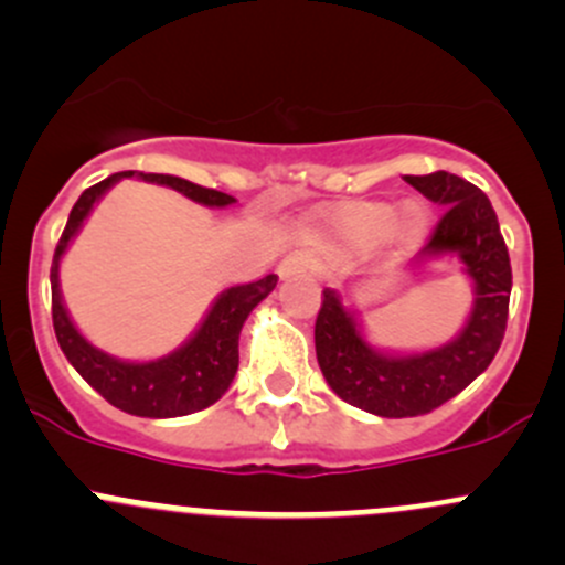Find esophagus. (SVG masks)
<instances>
[{
    "instance_id": "esophagus-1",
    "label": "esophagus",
    "mask_w": 565,
    "mask_h": 565,
    "mask_svg": "<svg viewBox=\"0 0 565 565\" xmlns=\"http://www.w3.org/2000/svg\"><path fill=\"white\" fill-rule=\"evenodd\" d=\"M319 270L315 254H309V250H292V254H287L281 259V265H278V276L281 278H295V276H315Z\"/></svg>"
}]
</instances>
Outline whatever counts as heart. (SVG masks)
<instances>
[{"mask_svg":"<svg viewBox=\"0 0 565 565\" xmlns=\"http://www.w3.org/2000/svg\"><path fill=\"white\" fill-rule=\"evenodd\" d=\"M339 221L350 235L366 237V241L385 235V232L396 241H415L426 232L429 213L418 202H407L398 210L388 202H355L341 210Z\"/></svg>","mask_w":565,"mask_h":565,"instance_id":"1","label":"heart"}]
</instances>
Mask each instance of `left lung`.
<instances>
[{
    "label": "left lung",
    "mask_w": 565,
    "mask_h": 565,
    "mask_svg": "<svg viewBox=\"0 0 565 565\" xmlns=\"http://www.w3.org/2000/svg\"><path fill=\"white\" fill-rule=\"evenodd\" d=\"M404 180L446 207L424 254H459L476 284V306L448 344L420 355H383L363 341L339 295L324 289L315 324L319 369L347 404L380 418L426 415L465 391L498 355L509 322L511 259L487 193L451 172Z\"/></svg>",
    "instance_id": "1"
}]
</instances>
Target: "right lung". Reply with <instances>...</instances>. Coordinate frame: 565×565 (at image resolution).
Listing matches in <instances>:
<instances>
[{
	"mask_svg": "<svg viewBox=\"0 0 565 565\" xmlns=\"http://www.w3.org/2000/svg\"><path fill=\"white\" fill-rule=\"evenodd\" d=\"M119 177H139V180L169 185L174 191L185 193L188 199L207 207H226L235 202L230 193L202 188L196 182H188L172 174H150V172H119L100 180L98 185L87 188L73 204L71 218L65 232L56 243L54 262H51V319H54V333L62 352L73 363L78 374L93 385L108 404L119 407L122 413L141 415V418H177V415H191L210 407L224 396L232 385L241 363L237 341H241L243 322H246L256 303L267 298L276 289L278 276H265L259 281L243 284L221 292L210 315L204 317L202 328L193 333L185 347L150 363H125L106 352L95 350L67 317L60 298V259L65 254L67 243L76 235L78 226L89 215L93 204L119 180Z\"/></svg>",
	"mask_w": 565,
	"mask_h": 565,
	"instance_id": "1",
	"label": "right lung"
}]
</instances>
